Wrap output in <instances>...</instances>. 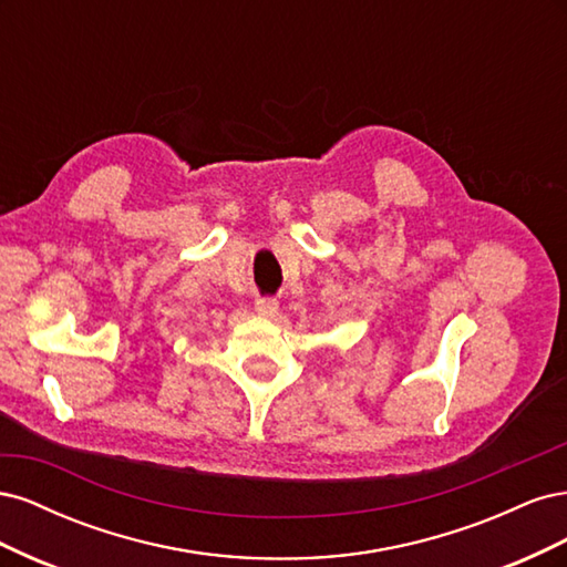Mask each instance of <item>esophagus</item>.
Masks as SVG:
<instances>
[{"label":"esophagus","mask_w":567,"mask_h":567,"mask_svg":"<svg viewBox=\"0 0 567 567\" xmlns=\"http://www.w3.org/2000/svg\"><path fill=\"white\" fill-rule=\"evenodd\" d=\"M255 310H257V315H262V317H277L279 302L274 298H262V300L255 302Z\"/></svg>","instance_id":"esophagus-1"}]
</instances>
